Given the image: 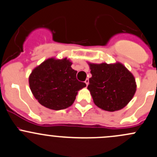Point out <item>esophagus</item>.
<instances>
[{"mask_svg":"<svg viewBox=\"0 0 157 157\" xmlns=\"http://www.w3.org/2000/svg\"><path fill=\"white\" fill-rule=\"evenodd\" d=\"M85 83L86 84V85H87V86H88V84H89V80H88V79H86V80L85 81Z\"/></svg>","mask_w":157,"mask_h":157,"instance_id":"1","label":"esophagus"}]
</instances>
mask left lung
Segmentation results:
<instances>
[{
    "label": "left lung",
    "mask_w": 157,
    "mask_h": 157,
    "mask_svg": "<svg viewBox=\"0 0 157 157\" xmlns=\"http://www.w3.org/2000/svg\"><path fill=\"white\" fill-rule=\"evenodd\" d=\"M89 65L92 76L88 89L95 105L109 112L125 107L136 91L133 75L119 63Z\"/></svg>",
    "instance_id": "obj_1"
}]
</instances>
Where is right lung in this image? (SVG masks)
<instances>
[{
  "mask_svg": "<svg viewBox=\"0 0 157 157\" xmlns=\"http://www.w3.org/2000/svg\"><path fill=\"white\" fill-rule=\"evenodd\" d=\"M64 58H51L31 73L29 82L34 97L44 106L54 110L69 107L75 100L78 90L86 86L76 78L77 71Z\"/></svg>",
  "mask_w": 157,
  "mask_h": 157,
  "instance_id": "right-lung-1",
  "label": "right lung"
}]
</instances>
